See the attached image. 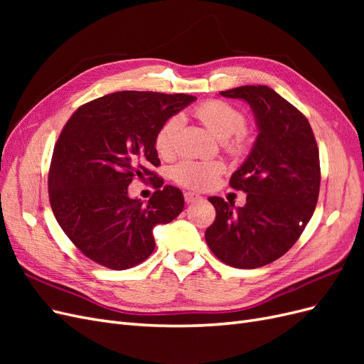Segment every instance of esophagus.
Instances as JSON below:
<instances>
[{
    "mask_svg": "<svg viewBox=\"0 0 364 364\" xmlns=\"http://www.w3.org/2000/svg\"><path fill=\"white\" fill-rule=\"evenodd\" d=\"M183 197H185V202L186 203H194V202H199L202 197L199 196V194H196V193H191V191H186L185 194H183Z\"/></svg>",
    "mask_w": 364,
    "mask_h": 364,
    "instance_id": "1",
    "label": "esophagus"
}]
</instances>
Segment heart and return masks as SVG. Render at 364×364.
I'll return each mask as SVG.
<instances>
[{"label": "heart", "instance_id": "obj_1", "mask_svg": "<svg viewBox=\"0 0 364 364\" xmlns=\"http://www.w3.org/2000/svg\"><path fill=\"white\" fill-rule=\"evenodd\" d=\"M194 115L214 136L225 139V146L230 151L240 153L247 147V134L243 129L246 118L235 106L220 100H208L194 109ZM181 127L182 119L178 115L168 118L159 127L155 136V147L159 155L167 156L173 153ZM220 173L222 164L215 161L185 159L173 168V179L186 188L205 190L217 181Z\"/></svg>", "mask_w": 364, "mask_h": 364}]
</instances>
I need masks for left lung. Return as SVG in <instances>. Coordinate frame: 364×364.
Here are the masks:
<instances>
[{
	"label": "left lung",
	"instance_id": "1",
	"mask_svg": "<svg viewBox=\"0 0 364 364\" xmlns=\"http://www.w3.org/2000/svg\"><path fill=\"white\" fill-rule=\"evenodd\" d=\"M220 95L250 106L258 135L229 182L247 194L246 205L209 197L215 220L205 238L228 266L257 269L281 258L310 222L321 186L318 150L308 119L272 87L245 85Z\"/></svg>",
	"mask_w": 364,
	"mask_h": 364
}]
</instances>
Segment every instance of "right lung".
I'll list each match as a JSON object with an SVG mask.
<instances>
[{
    "instance_id": "add662e5",
    "label": "right lung",
    "mask_w": 364,
    "mask_h": 364,
    "mask_svg": "<svg viewBox=\"0 0 364 364\" xmlns=\"http://www.w3.org/2000/svg\"><path fill=\"white\" fill-rule=\"evenodd\" d=\"M196 97L119 91L80 106L54 146L48 174L53 214L79 250L114 270H126L155 250L153 228L183 209L179 188L165 185L147 204L128 197L135 177L164 181L155 136L159 127Z\"/></svg>"
}]
</instances>
